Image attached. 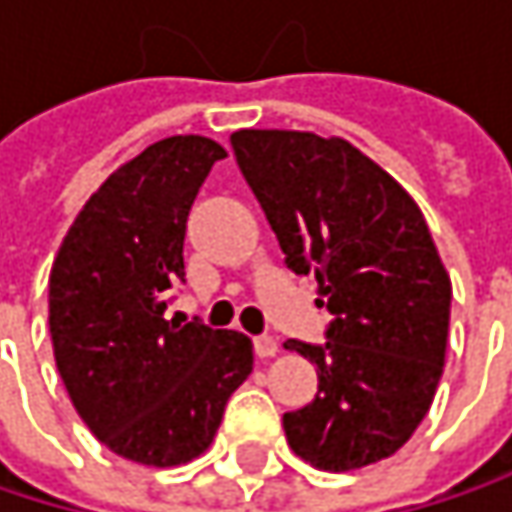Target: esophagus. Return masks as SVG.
Masks as SVG:
<instances>
[{
	"instance_id": "obj_1",
	"label": "esophagus",
	"mask_w": 512,
	"mask_h": 512,
	"mask_svg": "<svg viewBox=\"0 0 512 512\" xmlns=\"http://www.w3.org/2000/svg\"><path fill=\"white\" fill-rule=\"evenodd\" d=\"M255 353L260 358H272L278 353V341L272 335H257L255 338Z\"/></svg>"
}]
</instances>
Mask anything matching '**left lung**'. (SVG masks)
Wrapping results in <instances>:
<instances>
[{
  "mask_svg": "<svg viewBox=\"0 0 512 512\" xmlns=\"http://www.w3.org/2000/svg\"><path fill=\"white\" fill-rule=\"evenodd\" d=\"M237 165L284 263L320 284L326 344L287 341L317 364V397L284 412L296 457L353 471L400 451L445 367L451 278L409 192L344 139L240 130Z\"/></svg>",
  "mask_w": 512,
  "mask_h": 512,
  "instance_id": "1",
  "label": "left lung"
}]
</instances>
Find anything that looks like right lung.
<instances>
[{
	"label": "right lung",
	"instance_id": "obj_1",
	"mask_svg": "<svg viewBox=\"0 0 512 512\" xmlns=\"http://www.w3.org/2000/svg\"><path fill=\"white\" fill-rule=\"evenodd\" d=\"M225 148L171 136L85 201L50 272L52 353L88 430L118 457L180 465L204 454L228 397L252 373V341L165 320L186 281V219Z\"/></svg>",
	"mask_w": 512,
	"mask_h": 512
}]
</instances>
